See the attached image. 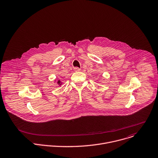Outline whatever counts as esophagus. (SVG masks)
<instances>
[{"label":"esophagus","instance_id":"1","mask_svg":"<svg viewBox=\"0 0 158 158\" xmlns=\"http://www.w3.org/2000/svg\"><path fill=\"white\" fill-rule=\"evenodd\" d=\"M74 71H80L81 69L79 68H78V67H74Z\"/></svg>","mask_w":158,"mask_h":158}]
</instances>
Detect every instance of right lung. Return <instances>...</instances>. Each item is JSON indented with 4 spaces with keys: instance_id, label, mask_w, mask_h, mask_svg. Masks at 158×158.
I'll return each mask as SVG.
<instances>
[{
    "instance_id": "add662e5",
    "label": "right lung",
    "mask_w": 158,
    "mask_h": 158,
    "mask_svg": "<svg viewBox=\"0 0 158 158\" xmlns=\"http://www.w3.org/2000/svg\"><path fill=\"white\" fill-rule=\"evenodd\" d=\"M60 83H61L60 81H58V84H60ZM60 85H61V84H60Z\"/></svg>"
}]
</instances>
